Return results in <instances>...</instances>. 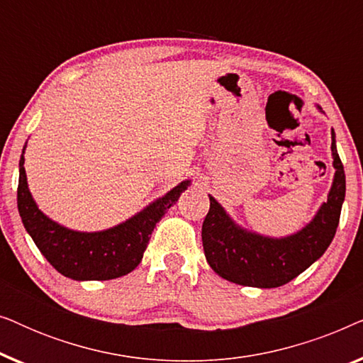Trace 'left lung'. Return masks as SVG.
<instances>
[{
  "label": "left lung",
  "mask_w": 363,
  "mask_h": 363,
  "mask_svg": "<svg viewBox=\"0 0 363 363\" xmlns=\"http://www.w3.org/2000/svg\"><path fill=\"white\" fill-rule=\"evenodd\" d=\"M330 135L335 173L327 201L304 228L289 236L272 238L246 230L208 195L210 211L203 221L201 240L208 264L218 276L240 286L271 289L287 284L324 255L335 236L345 200V172L337 153L334 128Z\"/></svg>",
  "instance_id": "left-lung-1"
}]
</instances>
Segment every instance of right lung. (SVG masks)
Masks as SVG:
<instances>
[{"label":"right lung","mask_w":363,"mask_h":363,"mask_svg":"<svg viewBox=\"0 0 363 363\" xmlns=\"http://www.w3.org/2000/svg\"><path fill=\"white\" fill-rule=\"evenodd\" d=\"M24 150L26 145L19 158V216L41 255L54 269L74 281H108L135 269L147 250L153 228L191 183L190 180L178 183L121 225L102 231H76L59 225L38 208L28 188Z\"/></svg>","instance_id":"right-lung-1"}]
</instances>
